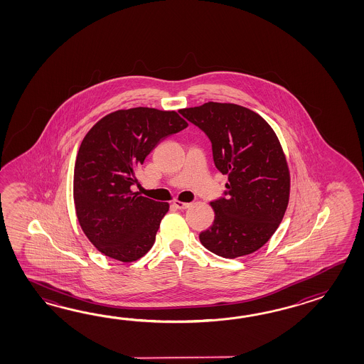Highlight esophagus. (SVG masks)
I'll list each match as a JSON object with an SVG mask.
<instances>
[{"instance_id":"34e87169","label":"esophagus","mask_w":364,"mask_h":364,"mask_svg":"<svg viewBox=\"0 0 364 364\" xmlns=\"http://www.w3.org/2000/svg\"><path fill=\"white\" fill-rule=\"evenodd\" d=\"M191 204L190 203H183V201H173V207H176L177 209H186L188 208Z\"/></svg>"}]
</instances>
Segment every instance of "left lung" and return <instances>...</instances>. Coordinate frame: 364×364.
<instances>
[{
	"instance_id": "1",
	"label": "left lung",
	"mask_w": 364,
	"mask_h": 364,
	"mask_svg": "<svg viewBox=\"0 0 364 364\" xmlns=\"http://www.w3.org/2000/svg\"><path fill=\"white\" fill-rule=\"evenodd\" d=\"M179 113L205 132L215 165L229 181L224 198L210 201L215 221L199 234L201 245L225 259L255 252L277 230L289 203L290 173L277 135L237 104L209 101Z\"/></svg>"
}]
</instances>
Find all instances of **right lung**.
<instances>
[{
    "label": "right lung",
    "mask_w": 364,
    "mask_h": 364,
    "mask_svg": "<svg viewBox=\"0 0 364 364\" xmlns=\"http://www.w3.org/2000/svg\"><path fill=\"white\" fill-rule=\"evenodd\" d=\"M187 126L174 110L139 107L113 112L87 132L74 168V203L101 254L130 263L154 246L169 204L132 193L135 171L160 140Z\"/></svg>",
    "instance_id": "obj_1"
}]
</instances>
